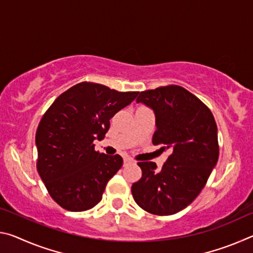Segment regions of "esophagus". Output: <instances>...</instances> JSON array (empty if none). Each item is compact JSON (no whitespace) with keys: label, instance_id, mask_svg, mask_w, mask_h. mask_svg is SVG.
I'll return each instance as SVG.
<instances>
[{"label":"esophagus","instance_id":"esophagus-1","mask_svg":"<svg viewBox=\"0 0 253 253\" xmlns=\"http://www.w3.org/2000/svg\"><path fill=\"white\" fill-rule=\"evenodd\" d=\"M131 163H132V160H130V158H128V157H125V158H124V164H125V165L131 164Z\"/></svg>","mask_w":253,"mask_h":253}]
</instances>
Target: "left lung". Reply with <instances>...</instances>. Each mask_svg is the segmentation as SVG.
<instances>
[{
	"instance_id": "left-lung-1",
	"label": "left lung",
	"mask_w": 253,
	"mask_h": 253,
	"mask_svg": "<svg viewBox=\"0 0 253 253\" xmlns=\"http://www.w3.org/2000/svg\"><path fill=\"white\" fill-rule=\"evenodd\" d=\"M142 102L155 114L153 144L169 149L161 170L154 162H139L142 178L132 184L135 202L156 215L185 209L200 194L219 158L217 127L207 106L179 85L139 92Z\"/></svg>"
}]
</instances>
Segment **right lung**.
<instances>
[{
	"mask_svg": "<svg viewBox=\"0 0 253 253\" xmlns=\"http://www.w3.org/2000/svg\"><path fill=\"white\" fill-rule=\"evenodd\" d=\"M137 95L80 83L61 93L45 111L36 134L37 169L60 207L80 212L100 202L123 158L96 152L93 140L104 139L110 118Z\"/></svg>",
	"mask_w": 253,
	"mask_h": 253,
	"instance_id": "obj_1",
	"label": "right lung"
}]
</instances>
